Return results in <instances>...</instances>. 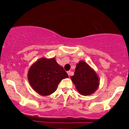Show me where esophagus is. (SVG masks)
I'll list each match as a JSON object with an SVG mask.
<instances>
[{
    "label": "esophagus",
    "instance_id": "esophagus-1",
    "mask_svg": "<svg viewBox=\"0 0 129 129\" xmlns=\"http://www.w3.org/2000/svg\"><path fill=\"white\" fill-rule=\"evenodd\" d=\"M67 74H68V75H69V76H70L71 75V72L70 71H69V72H67Z\"/></svg>",
    "mask_w": 129,
    "mask_h": 129
}]
</instances>
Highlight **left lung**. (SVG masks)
<instances>
[{"label": "left lung", "instance_id": "8db88e82", "mask_svg": "<svg viewBox=\"0 0 129 129\" xmlns=\"http://www.w3.org/2000/svg\"><path fill=\"white\" fill-rule=\"evenodd\" d=\"M77 91L83 96L90 95L100 86V78L95 71L83 60L76 64L73 76H71Z\"/></svg>", "mask_w": 129, "mask_h": 129}]
</instances>
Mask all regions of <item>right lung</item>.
Instances as JSON below:
<instances>
[{
  "instance_id": "right-lung-1",
  "label": "right lung",
  "mask_w": 129,
  "mask_h": 129,
  "mask_svg": "<svg viewBox=\"0 0 129 129\" xmlns=\"http://www.w3.org/2000/svg\"><path fill=\"white\" fill-rule=\"evenodd\" d=\"M67 78V73L54 57L39 59L31 66L28 72V80L31 87L42 96L54 93L60 81Z\"/></svg>"
}]
</instances>
